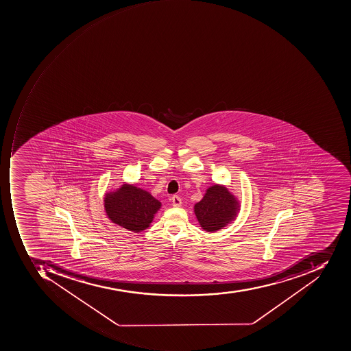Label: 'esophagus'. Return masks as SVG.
Listing matches in <instances>:
<instances>
[{
	"instance_id": "esophagus-1",
	"label": "esophagus",
	"mask_w": 351,
	"mask_h": 351,
	"mask_svg": "<svg viewBox=\"0 0 351 351\" xmlns=\"http://www.w3.org/2000/svg\"><path fill=\"white\" fill-rule=\"evenodd\" d=\"M172 204L174 207H180L182 206V198L178 195H174L172 197Z\"/></svg>"
}]
</instances>
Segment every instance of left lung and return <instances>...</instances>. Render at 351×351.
<instances>
[{"label": "left lung", "instance_id": "8db88e82", "mask_svg": "<svg viewBox=\"0 0 351 351\" xmlns=\"http://www.w3.org/2000/svg\"><path fill=\"white\" fill-rule=\"evenodd\" d=\"M238 203L228 189L222 186H210L201 202L194 206V213L202 228L215 232L224 228L236 217Z\"/></svg>", "mask_w": 351, "mask_h": 351}]
</instances>
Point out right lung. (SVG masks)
<instances>
[{"label":"right lung","instance_id":"right-lung-1","mask_svg":"<svg viewBox=\"0 0 351 351\" xmlns=\"http://www.w3.org/2000/svg\"><path fill=\"white\" fill-rule=\"evenodd\" d=\"M160 206L161 203L152 194L131 184H123L104 198V208L110 220L131 232L146 230Z\"/></svg>","mask_w":351,"mask_h":351}]
</instances>
